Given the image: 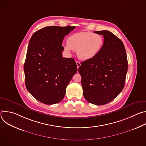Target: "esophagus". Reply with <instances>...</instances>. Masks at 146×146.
Returning a JSON list of instances; mask_svg holds the SVG:
<instances>
[{"label": "esophagus", "instance_id": "obj_1", "mask_svg": "<svg viewBox=\"0 0 146 146\" xmlns=\"http://www.w3.org/2000/svg\"><path fill=\"white\" fill-rule=\"evenodd\" d=\"M76 65H77V68L78 69V68H79V67L80 66V65H81L80 62L77 61V62H76Z\"/></svg>", "mask_w": 146, "mask_h": 146}]
</instances>
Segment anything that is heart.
<instances>
[{"mask_svg":"<svg viewBox=\"0 0 146 146\" xmlns=\"http://www.w3.org/2000/svg\"><path fill=\"white\" fill-rule=\"evenodd\" d=\"M104 44L102 35L89 32H80L72 34L67 39L65 50L70 53L76 51L78 58L89 60L95 58L101 51Z\"/></svg>","mask_w":146,"mask_h":146,"instance_id":"b5f03b06","label":"heart"}]
</instances>
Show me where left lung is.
<instances>
[{"label":"left lung","mask_w":146,"mask_h":146,"mask_svg":"<svg viewBox=\"0 0 146 146\" xmlns=\"http://www.w3.org/2000/svg\"><path fill=\"white\" fill-rule=\"evenodd\" d=\"M94 33L103 36V46L95 58L81 62L78 72L85 99L94 105H103L122 91L128 60L125 48L118 37L108 31Z\"/></svg>","instance_id":"obj_1"}]
</instances>
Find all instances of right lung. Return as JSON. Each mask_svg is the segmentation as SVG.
I'll use <instances>...</instances> for the list:
<instances>
[{
	"label": "right lung",
	"instance_id": "obj_1",
	"mask_svg": "<svg viewBox=\"0 0 146 146\" xmlns=\"http://www.w3.org/2000/svg\"><path fill=\"white\" fill-rule=\"evenodd\" d=\"M75 27H44L31 37L24 66L25 85L29 92L46 105L59 103L77 72L76 62L62 57L64 37Z\"/></svg>",
	"mask_w": 146,
	"mask_h": 146
}]
</instances>
